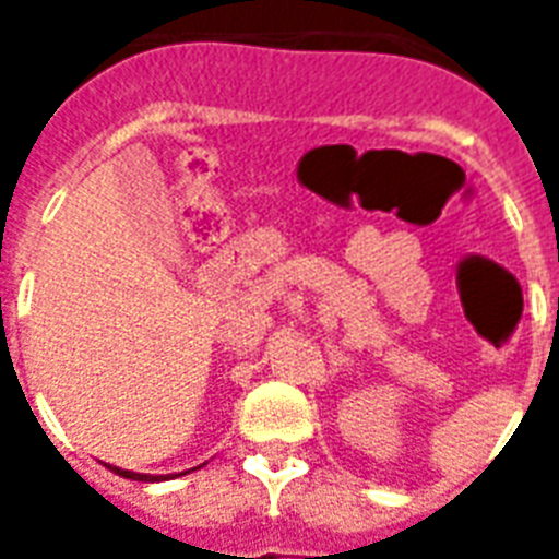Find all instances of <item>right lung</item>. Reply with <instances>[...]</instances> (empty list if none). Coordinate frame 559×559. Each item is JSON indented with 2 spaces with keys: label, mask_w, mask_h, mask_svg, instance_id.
<instances>
[{
  "label": "right lung",
  "mask_w": 559,
  "mask_h": 559,
  "mask_svg": "<svg viewBox=\"0 0 559 559\" xmlns=\"http://www.w3.org/2000/svg\"><path fill=\"white\" fill-rule=\"evenodd\" d=\"M112 473H118V476H124V478H133V481H162V476H147V473H130V469H121V467H109ZM170 478V476H165Z\"/></svg>",
  "instance_id": "add662e5"
}]
</instances>
